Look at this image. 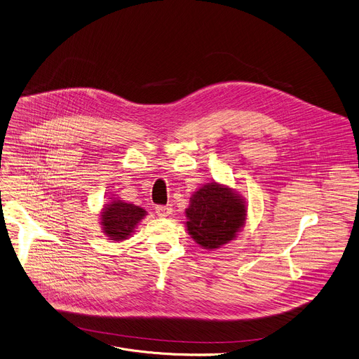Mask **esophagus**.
<instances>
[{"label": "esophagus", "mask_w": 359, "mask_h": 359, "mask_svg": "<svg viewBox=\"0 0 359 359\" xmlns=\"http://www.w3.org/2000/svg\"><path fill=\"white\" fill-rule=\"evenodd\" d=\"M155 212L158 214V217H169L172 214V207L168 204V205H156L155 207Z\"/></svg>", "instance_id": "obj_1"}]
</instances>
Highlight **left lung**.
<instances>
[{"label":"left lung","mask_w":359,"mask_h":359,"mask_svg":"<svg viewBox=\"0 0 359 359\" xmlns=\"http://www.w3.org/2000/svg\"><path fill=\"white\" fill-rule=\"evenodd\" d=\"M248 215L246 201L233 189L217 182L205 183L186 208L187 231L203 249L214 250L233 241Z\"/></svg>","instance_id":"left-lung-1"}]
</instances>
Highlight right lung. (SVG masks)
<instances>
[{
  "label": "right lung",
  "mask_w": 359,
  "mask_h": 359,
  "mask_svg": "<svg viewBox=\"0 0 359 359\" xmlns=\"http://www.w3.org/2000/svg\"><path fill=\"white\" fill-rule=\"evenodd\" d=\"M145 215L147 211L144 208L114 198L102 210L100 225L109 241L121 242L133 235Z\"/></svg>",
  "instance_id": "1"
}]
</instances>
